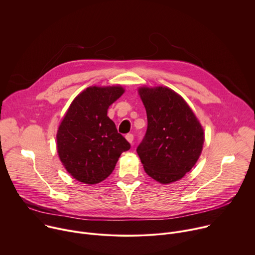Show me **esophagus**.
Returning a JSON list of instances; mask_svg holds the SVG:
<instances>
[{
	"instance_id": "obj_1",
	"label": "esophagus",
	"mask_w": 255,
	"mask_h": 255,
	"mask_svg": "<svg viewBox=\"0 0 255 255\" xmlns=\"http://www.w3.org/2000/svg\"><path fill=\"white\" fill-rule=\"evenodd\" d=\"M125 137H126L127 141H128L129 143H132V142H133V139H134V136H133V134H130V133H129V134H127Z\"/></svg>"
}]
</instances>
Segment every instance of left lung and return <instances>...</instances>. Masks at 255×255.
<instances>
[{"instance_id":"8db88e82","label":"left lung","mask_w":255,"mask_h":255,"mask_svg":"<svg viewBox=\"0 0 255 255\" xmlns=\"http://www.w3.org/2000/svg\"><path fill=\"white\" fill-rule=\"evenodd\" d=\"M147 114V130L136 149L144 170L160 184L184 177L198 161L204 130L192 109L166 87L138 90Z\"/></svg>"}]
</instances>
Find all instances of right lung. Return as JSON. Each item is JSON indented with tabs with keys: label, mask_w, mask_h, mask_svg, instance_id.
<instances>
[{
	"label": "right lung",
	"mask_w": 255,
	"mask_h": 255,
	"mask_svg": "<svg viewBox=\"0 0 255 255\" xmlns=\"http://www.w3.org/2000/svg\"><path fill=\"white\" fill-rule=\"evenodd\" d=\"M124 93L121 86L90 87L70 104L57 130L58 156L69 174L95 185L114 170L130 143L107 116L109 106Z\"/></svg>",
	"instance_id": "1"
}]
</instances>
